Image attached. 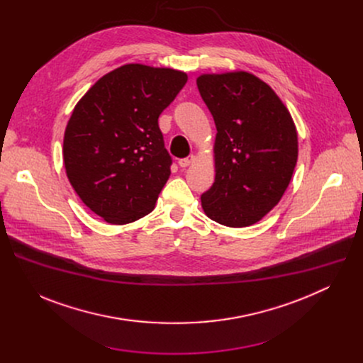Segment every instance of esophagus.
Here are the masks:
<instances>
[{"label": "esophagus", "instance_id": "esophagus-1", "mask_svg": "<svg viewBox=\"0 0 363 363\" xmlns=\"http://www.w3.org/2000/svg\"><path fill=\"white\" fill-rule=\"evenodd\" d=\"M195 161V157L194 155H189V157H186V158H182V160H179V167H182V168H186V167H189L192 162Z\"/></svg>", "mask_w": 363, "mask_h": 363}]
</instances>
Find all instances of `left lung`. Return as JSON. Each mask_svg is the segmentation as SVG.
<instances>
[{"instance_id": "1", "label": "left lung", "mask_w": 363, "mask_h": 363, "mask_svg": "<svg viewBox=\"0 0 363 363\" xmlns=\"http://www.w3.org/2000/svg\"><path fill=\"white\" fill-rule=\"evenodd\" d=\"M196 86L216 128V181L201 195L206 217L227 227L260 221L281 199L297 162V130L274 90L247 72L201 74Z\"/></svg>"}]
</instances>
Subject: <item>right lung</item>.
<instances>
[{
  "label": "right lung",
  "instance_id": "add662e5",
  "mask_svg": "<svg viewBox=\"0 0 363 363\" xmlns=\"http://www.w3.org/2000/svg\"><path fill=\"white\" fill-rule=\"evenodd\" d=\"M186 80L179 70L125 65L74 106L63 140L66 174L105 221L129 224L153 211L172 165L158 118Z\"/></svg>",
  "mask_w": 363,
  "mask_h": 363
}]
</instances>
